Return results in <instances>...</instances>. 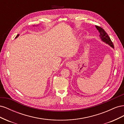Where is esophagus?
<instances>
[{"label":"esophagus","instance_id":"obj_1","mask_svg":"<svg viewBox=\"0 0 124 124\" xmlns=\"http://www.w3.org/2000/svg\"><path fill=\"white\" fill-rule=\"evenodd\" d=\"M66 65L68 67H71L72 66H73V63L71 62H68L66 63Z\"/></svg>","mask_w":124,"mask_h":124}]
</instances>
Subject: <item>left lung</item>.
I'll use <instances>...</instances> for the list:
<instances>
[{
  "label": "left lung",
  "instance_id": "obj_1",
  "mask_svg": "<svg viewBox=\"0 0 124 124\" xmlns=\"http://www.w3.org/2000/svg\"><path fill=\"white\" fill-rule=\"evenodd\" d=\"M96 27L100 33L99 37L101 41H103V42L106 43V44L109 45V46L112 48H114L113 44L112 43L111 39L110 38L109 36L108 35L107 32L104 31V29H103L100 27H99L98 26H96Z\"/></svg>",
  "mask_w": 124,
  "mask_h": 124
}]
</instances>
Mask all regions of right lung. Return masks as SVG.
I'll use <instances>...</instances> for the list:
<instances>
[{
    "mask_svg": "<svg viewBox=\"0 0 124 124\" xmlns=\"http://www.w3.org/2000/svg\"><path fill=\"white\" fill-rule=\"evenodd\" d=\"M33 26H34V25H33ZM18 36H19V34H18V35H17L16 36V38H17V37H18Z\"/></svg>",
    "mask_w": 124,
    "mask_h": 124,
    "instance_id": "1",
    "label": "right lung"
}]
</instances>
